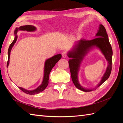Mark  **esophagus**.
<instances>
[{"label":"esophagus","instance_id":"esophagus-1","mask_svg":"<svg viewBox=\"0 0 123 123\" xmlns=\"http://www.w3.org/2000/svg\"><path fill=\"white\" fill-rule=\"evenodd\" d=\"M62 57H64V58H65V57H66L67 56V52H63V53H62Z\"/></svg>","mask_w":123,"mask_h":123}]
</instances>
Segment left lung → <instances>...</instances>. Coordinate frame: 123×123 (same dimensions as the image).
Segmentation results:
<instances>
[{
    "mask_svg": "<svg viewBox=\"0 0 123 123\" xmlns=\"http://www.w3.org/2000/svg\"><path fill=\"white\" fill-rule=\"evenodd\" d=\"M96 37L91 40H81L78 41L75 43V45L71 50L69 51L67 54V55L70 58L69 64L72 81L76 88L85 92H89L96 90L108 79L111 71L113 50L109 43L106 30L103 25H99V30L96 35ZM95 47L100 49L108 62V66L101 81L95 88H87L83 87L80 84L78 80V72L80 64L83 57L89 51Z\"/></svg>",
    "mask_w": 123,
    "mask_h": 123,
    "instance_id": "obj_1",
    "label": "left lung"
}]
</instances>
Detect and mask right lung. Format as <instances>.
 <instances>
[{"instance_id":"1","label":"right lung","mask_w":123,"mask_h":123,"mask_svg":"<svg viewBox=\"0 0 123 123\" xmlns=\"http://www.w3.org/2000/svg\"><path fill=\"white\" fill-rule=\"evenodd\" d=\"M36 30V28L32 25H25V26H21L19 28H16L15 30L14 34H15V38L14 41L10 44L8 51V61L7 64V67H8L9 64V59H10V52H11L12 49L15 43L17 40V33L18 31H26L27 32H33ZM62 55L61 54H56L55 55H54L52 57H50L49 59H47L45 62V64H44V75L43 81L42 82L41 85L38 86V87L33 90H28L25 89L24 88L22 87H19L21 90L25 93L28 94V95H35L40 93L42 91H43L46 88L49 83V75L50 74V72L52 68L55 66V65L58 62L59 60L61 59Z\"/></svg>"}]
</instances>
